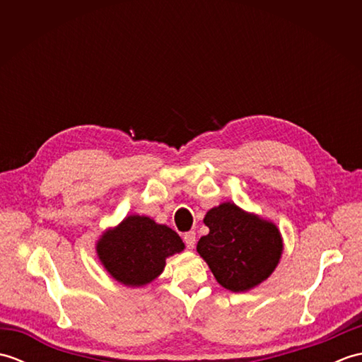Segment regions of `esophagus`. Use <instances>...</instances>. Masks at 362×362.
I'll return each mask as SVG.
<instances>
[{
	"label": "esophagus",
	"mask_w": 362,
	"mask_h": 362,
	"mask_svg": "<svg viewBox=\"0 0 362 362\" xmlns=\"http://www.w3.org/2000/svg\"><path fill=\"white\" fill-rule=\"evenodd\" d=\"M183 241H185L188 249H194V245H196V233L194 232L185 233V236H183Z\"/></svg>",
	"instance_id": "1"
}]
</instances>
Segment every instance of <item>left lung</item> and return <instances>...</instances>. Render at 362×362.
<instances>
[{
    "instance_id": "left-lung-1",
    "label": "left lung",
    "mask_w": 362,
    "mask_h": 362,
    "mask_svg": "<svg viewBox=\"0 0 362 362\" xmlns=\"http://www.w3.org/2000/svg\"><path fill=\"white\" fill-rule=\"evenodd\" d=\"M209 235L197 243V253L214 279L232 292H247L272 275L283 253V238L272 221L222 202L206 211Z\"/></svg>"
}]
</instances>
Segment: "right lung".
Masks as SVG:
<instances>
[{"mask_svg":"<svg viewBox=\"0 0 362 362\" xmlns=\"http://www.w3.org/2000/svg\"><path fill=\"white\" fill-rule=\"evenodd\" d=\"M183 250L185 243L173 228L140 214H129L96 241V255L105 271L129 288L158 279L166 259Z\"/></svg>","mask_w":362,"mask_h":362,"instance_id":"right-lung-1","label":"right lung"}]
</instances>
